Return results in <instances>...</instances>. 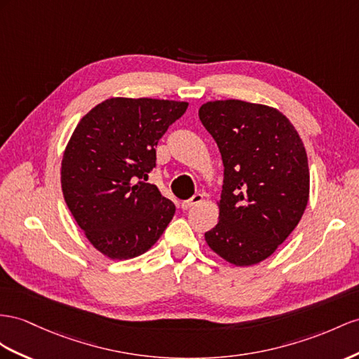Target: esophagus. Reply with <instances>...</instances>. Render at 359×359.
Listing matches in <instances>:
<instances>
[{
  "label": "esophagus",
  "instance_id": "1",
  "mask_svg": "<svg viewBox=\"0 0 359 359\" xmlns=\"http://www.w3.org/2000/svg\"><path fill=\"white\" fill-rule=\"evenodd\" d=\"M200 201H203V194H200V192H197V194H194L191 198L182 201V208L183 209H189V208H192L194 205H198Z\"/></svg>",
  "mask_w": 359,
  "mask_h": 359
}]
</instances>
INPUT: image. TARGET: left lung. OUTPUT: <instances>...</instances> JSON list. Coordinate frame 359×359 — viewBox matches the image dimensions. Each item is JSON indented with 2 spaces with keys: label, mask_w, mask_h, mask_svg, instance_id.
<instances>
[{
  "label": "left lung",
  "mask_w": 359,
  "mask_h": 359,
  "mask_svg": "<svg viewBox=\"0 0 359 359\" xmlns=\"http://www.w3.org/2000/svg\"><path fill=\"white\" fill-rule=\"evenodd\" d=\"M198 116L224 167L219 222L205 233L206 243L231 264H258L287 240L305 212V147L288 118L269 106L209 101Z\"/></svg>",
  "instance_id": "left-lung-1"
}]
</instances>
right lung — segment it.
Returning a JSON list of instances; mask_svg holds the SVG:
<instances>
[{
  "instance_id": "add662e5",
  "label": "right lung",
  "mask_w": 359,
  "mask_h": 359,
  "mask_svg": "<svg viewBox=\"0 0 359 359\" xmlns=\"http://www.w3.org/2000/svg\"><path fill=\"white\" fill-rule=\"evenodd\" d=\"M188 103L109 98L80 119L62 161V191L90 244L130 259L159 240L176 206L147 183L156 147Z\"/></svg>"
}]
</instances>
